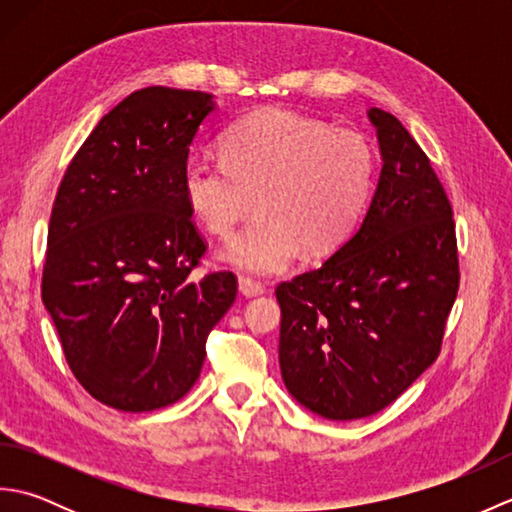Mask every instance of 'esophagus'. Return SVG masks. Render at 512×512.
<instances>
[{
  "label": "esophagus",
  "instance_id": "1",
  "mask_svg": "<svg viewBox=\"0 0 512 512\" xmlns=\"http://www.w3.org/2000/svg\"><path fill=\"white\" fill-rule=\"evenodd\" d=\"M239 292H242L244 297H259V295H264V286L259 284V281H253V279H248V277H239Z\"/></svg>",
  "mask_w": 512,
  "mask_h": 512
}]
</instances>
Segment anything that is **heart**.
Wrapping results in <instances>:
<instances>
[{"mask_svg":"<svg viewBox=\"0 0 512 512\" xmlns=\"http://www.w3.org/2000/svg\"><path fill=\"white\" fill-rule=\"evenodd\" d=\"M374 149L350 129L319 118L264 110L226 129L220 158L193 156L182 193L206 233L228 237L253 209L259 215L222 248V259L253 275L288 268L299 250L321 257L352 235L374 182Z\"/></svg>","mask_w":512,"mask_h":512,"instance_id":"1","label":"heart"}]
</instances>
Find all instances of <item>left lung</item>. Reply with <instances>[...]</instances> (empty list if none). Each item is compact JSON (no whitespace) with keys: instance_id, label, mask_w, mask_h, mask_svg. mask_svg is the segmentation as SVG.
<instances>
[{"instance_id":"obj_1","label":"left lung","mask_w":512,"mask_h":512,"mask_svg":"<svg viewBox=\"0 0 512 512\" xmlns=\"http://www.w3.org/2000/svg\"><path fill=\"white\" fill-rule=\"evenodd\" d=\"M383 167L361 226L279 284L281 378L299 405L356 420L391 405L440 354L460 286L447 193L389 112H367Z\"/></svg>"}]
</instances>
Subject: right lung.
Here are the masks:
<instances>
[{"label":"right lung","instance_id":"1","mask_svg":"<svg viewBox=\"0 0 512 512\" xmlns=\"http://www.w3.org/2000/svg\"><path fill=\"white\" fill-rule=\"evenodd\" d=\"M211 94L154 85L105 114L61 180L41 299L72 374L107 407L154 411L200 376L233 273L191 281L206 244L182 171Z\"/></svg>","mask_w":512,"mask_h":512}]
</instances>
